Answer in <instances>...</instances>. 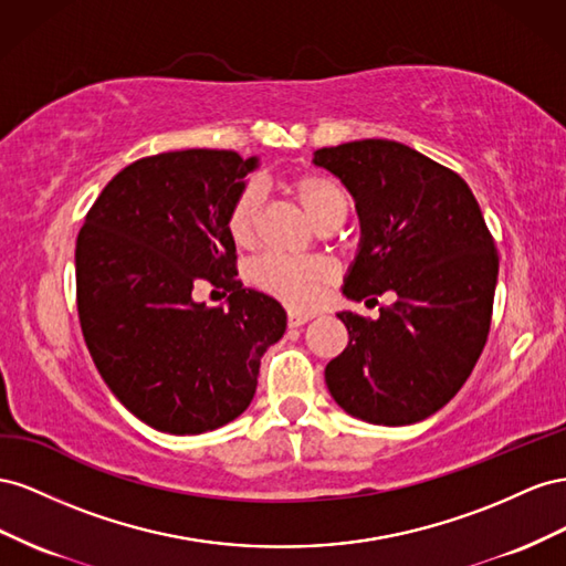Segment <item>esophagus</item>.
Here are the masks:
<instances>
[{
  "instance_id": "1",
  "label": "esophagus",
  "mask_w": 566,
  "mask_h": 566,
  "mask_svg": "<svg viewBox=\"0 0 566 566\" xmlns=\"http://www.w3.org/2000/svg\"><path fill=\"white\" fill-rule=\"evenodd\" d=\"M313 317H315L313 313H301V311H289V313H286L289 327H301V325H305V322L313 319Z\"/></svg>"
}]
</instances>
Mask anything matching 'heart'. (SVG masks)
Returning a JSON list of instances; mask_svg holds the SVG:
<instances>
[{
    "label": "heart",
    "mask_w": 566,
    "mask_h": 566,
    "mask_svg": "<svg viewBox=\"0 0 566 566\" xmlns=\"http://www.w3.org/2000/svg\"><path fill=\"white\" fill-rule=\"evenodd\" d=\"M289 191L305 208L317 224H327L332 220H344L348 213V193L334 177L322 172H303L289 180ZM261 189L247 185L239 189L230 203L224 228L239 249H249L258 237V218H261ZM253 282L263 292L280 298L292 308H313L319 301L325 286L334 280V265L327 258L319 255H282L268 253L258 258L253 265Z\"/></svg>",
    "instance_id": "obj_1"
}]
</instances>
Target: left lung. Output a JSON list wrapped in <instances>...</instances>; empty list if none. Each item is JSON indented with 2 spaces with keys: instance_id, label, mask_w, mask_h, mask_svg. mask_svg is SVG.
<instances>
[{
  "instance_id": "left-lung-1",
  "label": "left lung",
  "mask_w": 566,
  "mask_h": 566,
  "mask_svg": "<svg viewBox=\"0 0 566 566\" xmlns=\"http://www.w3.org/2000/svg\"><path fill=\"white\" fill-rule=\"evenodd\" d=\"M360 218L344 296L375 301L379 317L336 313L348 346L327 365L338 408L369 424L422 422L453 398L491 329L497 253L472 189L406 144L360 139L317 149Z\"/></svg>"
}]
</instances>
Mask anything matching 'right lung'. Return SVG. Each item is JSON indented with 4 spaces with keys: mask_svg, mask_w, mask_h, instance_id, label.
I'll list each match as a JSON object with an SVG mask.
<instances>
[{
    "mask_svg": "<svg viewBox=\"0 0 566 566\" xmlns=\"http://www.w3.org/2000/svg\"><path fill=\"white\" fill-rule=\"evenodd\" d=\"M258 156L185 149L139 158L104 187L75 244L77 315L102 379L158 431H213L249 408L282 305L237 280L224 228ZM213 283L229 308L192 289Z\"/></svg>",
    "mask_w": 566,
    "mask_h": 566,
    "instance_id": "obj_1",
    "label": "right lung"
}]
</instances>
